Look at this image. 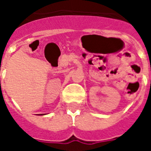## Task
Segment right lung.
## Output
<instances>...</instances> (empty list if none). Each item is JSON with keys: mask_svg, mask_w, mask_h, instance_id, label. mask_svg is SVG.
<instances>
[{"mask_svg": "<svg viewBox=\"0 0 151 151\" xmlns=\"http://www.w3.org/2000/svg\"><path fill=\"white\" fill-rule=\"evenodd\" d=\"M41 115H45V114H41Z\"/></svg>", "mask_w": 151, "mask_h": 151, "instance_id": "add662e5", "label": "right lung"}]
</instances>
